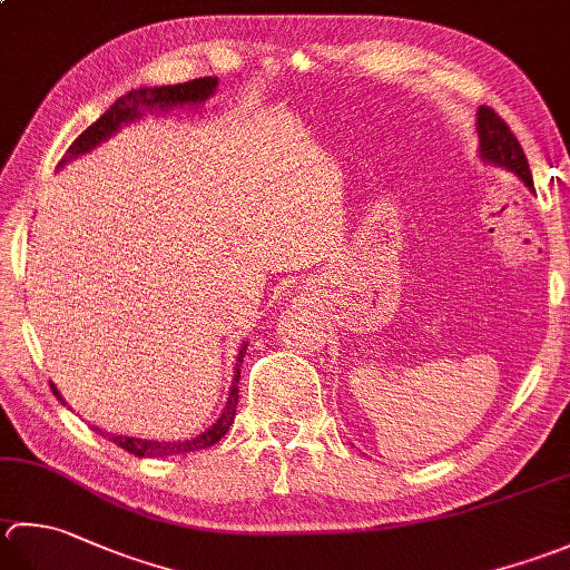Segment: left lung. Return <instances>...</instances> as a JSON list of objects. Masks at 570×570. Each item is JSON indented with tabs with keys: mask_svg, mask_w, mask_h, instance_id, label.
Segmentation results:
<instances>
[{
	"mask_svg": "<svg viewBox=\"0 0 570 570\" xmlns=\"http://www.w3.org/2000/svg\"><path fill=\"white\" fill-rule=\"evenodd\" d=\"M476 132H479V155L489 165L504 167V170L514 173L519 180L533 193V177L529 170V160L523 155L514 132L501 120L492 108L482 106L476 110Z\"/></svg>",
	"mask_w": 570,
	"mask_h": 570,
	"instance_id": "8db88e82",
	"label": "left lung"
}]
</instances>
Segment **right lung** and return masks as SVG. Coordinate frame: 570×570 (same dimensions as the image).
Returning <instances> with one entry per match:
<instances>
[{
    "label": "right lung",
    "instance_id": "right-lung-1",
    "mask_svg": "<svg viewBox=\"0 0 570 570\" xmlns=\"http://www.w3.org/2000/svg\"><path fill=\"white\" fill-rule=\"evenodd\" d=\"M217 88V76H205V78H195V81L187 83H175V86H153V88H136L126 96H120L114 106H110L104 116H100L94 126H88L81 136H78L71 148L66 150V155L61 158L59 167H63L66 163H71L78 155H83L88 150H94L96 145H100L104 140H108L114 132H118L126 122H132L136 118H140L145 110H170L175 106H199L215 94ZM244 353H247V343H242L239 355H237V365H234V383L229 387V397L227 405L222 410V415L217 417V422L212 428H207L203 434L189 440H177V442H158V440H140V438H122V434H114V432H104L100 428H94L98 434H104L106 440H110L114 444H118L120 450H126L136 456H153V460H160V456H173V454H187V452H197V450H207L212 444L219 442L225 434L229 432L234 415H237V400H239V367L244 361ZM53 395L61 400L59 390L51 383ZM66 405V403H63Z\"/></svg>",
    "mask_w": 570,
    "mask_h": 570
}]
</instances>
